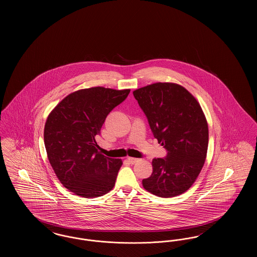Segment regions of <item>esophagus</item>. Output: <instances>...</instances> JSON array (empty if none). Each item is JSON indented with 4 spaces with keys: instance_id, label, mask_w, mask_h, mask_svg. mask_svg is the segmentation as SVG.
<instances>
[{
    "instance_id": "esophagus-1",
    "label": "esophagus",
    "mask_w": 257,
    "mask_h": 257,
    "mask_svg": "<svg viewBox=\"0 0 257 257\" xmlns=\"http://www.w3.org/2000/svg\"><path fill=\"white\" fill-rule=\"evenodd\" d=\"M127 161H128L130 164L134 165V164H136L137 162H139V159H137V158H132V157H128V158H127Z\"/></svg>"
}]
</instances>
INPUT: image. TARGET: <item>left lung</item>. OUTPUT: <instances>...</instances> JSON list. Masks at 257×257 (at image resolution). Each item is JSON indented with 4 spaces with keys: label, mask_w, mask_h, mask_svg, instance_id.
Listing matches in <instances>:
<instances>
[{
    "label": "left lung",
    "mask_w": 257,
    "mask_h": 257,
    "mask_svg": "<svg viewBox=\"0 0 257 257\" xmlns=\"http://www.w3.org/2000/svg\"><path fill=\"white\" fill-rule=\"evenodd\" d=\"M165 159L152 160L153 171L143 180L147 192L160 197L189 190L202 170L208 149V123L195 96L174 83H155L133 91Z\"/></svg>",
    "instance_id": "8db88e82"
}]
</instances>
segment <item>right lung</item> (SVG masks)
<instances>
[{
    "mask_svg": "<svg viewBox=\"0 0 257 257\" xmlns=\"http://www.w3.org/2000/svg\"><path fill=\"white\" fill-rule=\"evenodd\" d=\"M129 92L103 86L80 89L50 112L44 127L48 160L61 183L75 195L96 197L113 188L122 161L101 154L95 137Z\"/></svg>",
    "mask_w": 257,
    "mask_h": 257,
    "instance_id": "obj_1",
    "label": "right lung"
}]
</instances>
